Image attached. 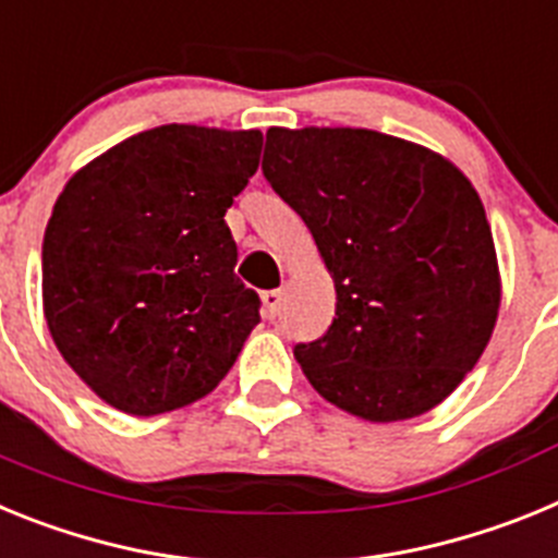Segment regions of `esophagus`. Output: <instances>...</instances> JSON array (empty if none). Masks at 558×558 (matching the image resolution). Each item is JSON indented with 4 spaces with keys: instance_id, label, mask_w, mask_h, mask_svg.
Masks as SVG:
<instances>
[{
    "instance_id": "34e87169",
    "label": "esophagus",
    "mask_w": 558,
    "mask_h": 558,
    "mask_svg": "<svg viewBox=\"0 0 558 558\" xmlns=\"http://www.w3.org/2000/svg\"><path fill=\"white\" fill-rule=\"evenodd\" d=\"M282 307V290H265L263 293V315L265 318H276Z\"/></svg>"
}]
</instances>
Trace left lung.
I'll use <instances>...</instances> for the list:
<instances>
[{
	"instance_id": "left-lung-1",
	"label": "left lung",
	"mask_w": 558,
	"mask_h": 558,
	"mask_svg": "<svg viewBox=\"0 0 558 558\" xmlns=\"http://www.w3.org/2000/svg\"><path fill=\"white\" fill-rule=\"evenodd\" d=\"M263 175L335 279L332 327L293 349L340 411L399 422L472 372L500 307L495 240L445 156L366 128H270Z\"/></svg>"
}]
</instances>
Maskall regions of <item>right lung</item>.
I'll return each mask as SVG.
<instances>
[{
    "instance_id": "add662e5",
    "label": "right lung",
    "mask_w": 558,
    "mask_h": 558,
    "mask_svg": "<svg viewBox=\"0 0 558 558\" xmlns=\"http://www.w3.org/2000/svg\"><path fill=\"white\" fill-rule=\"evenodd\" d=\"M263 133L161 125L77 170L44 231V315L100 399L156 416L206 397L259 324L226 209Z\"/></svg>"
}]
</instances>
